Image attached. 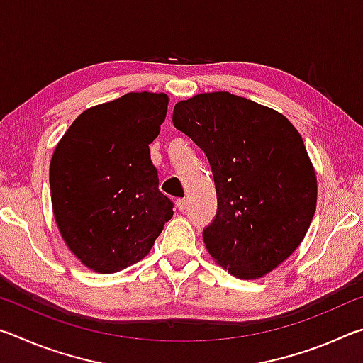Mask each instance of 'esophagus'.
Here are the masks:
<instances>
[{"instance_id": "obj_1", "label": "esophagus", "mask_w": 363, "mask_h": 363, "mask_svg": "<svg viewBox=\"0 0 363 363\" xmlns=\"http://www.w3.org/2000/svg\"><path fill=\"white\" fill-rule=\"evenodd\" d=\"M176 206H177V210H179V211L187 210V200L186 199H177L176 200Z\"/></svg>"}]
</instances>
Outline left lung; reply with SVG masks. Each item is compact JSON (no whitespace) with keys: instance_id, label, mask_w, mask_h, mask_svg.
I'll list each match as a JSON object with an SVG mask.
<instances>
[{"instance_id":"left-lung-1","label":"left lung","mask_w":363,"mask_h":363,"mask_svg":"<svg viewBox=\"0 0 363 363\" xmlns=\"http://www.w3.org/2000/svg\"><path fill=\"white\" fill-rule=\"evenodd\" d=\"M173 123L213 171L208 253L238 279L262 277L299 247L314 218L317 179L303 138L281 113L230 93L177 102Z\"/></svg>"}]
</instances>
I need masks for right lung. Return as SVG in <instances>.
Here are the masks:
<instances>
[{"instance_id": "obj_1", "label": "right lung", "mask_w": 363, "mask_h": 363, "mask_svg": "<svg viewBox=\"0 0 363 363\" xmlns=\"http://www.w3.org/2000/svg\"><path fill=\"white\" fill-rule=\"evenodd\" d=\"M167 110V94L128 93L84 110L54 150V218L67 247L96 272L143 259L173 216L149 149Z\"/></svg>"}]
</instances>
